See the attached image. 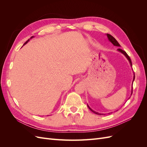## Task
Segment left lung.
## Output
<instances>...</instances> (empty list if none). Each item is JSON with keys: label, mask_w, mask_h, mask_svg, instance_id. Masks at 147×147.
Listing matches in <instances>:
<instances>
[{"label": "left lung", "mask_w": 147, "mask_h": 147, "mask_svg": "<svg viewBox=\"0 0 147 147\" xmlns=\"http://www.w3.org/2000/svg\"><path fill=\"white\" fill-rule=\"evenodd\" d=\"M106 35H107V37H108L109 40L111 43H112L114 46L118 47H121V46H120L119 44V43L117 42V40L115 39L113 36H112V35H110V34H107ZM117 50H118L119 52L121 53L122 54H123L124 56H126V58L127 59V60L129 61V63H130L131 66H132V62H131V59H130L129 56L127 55V53H126L125 51H123V50H121V49H120V48H118ZM134 79H135V75H134V78H133L132 83H133V82L134 81ZM132 90H131V95H132ZM88 108L90 109V110H91L93 113H96V114H97V115H103V113H98V112H95V111H94L93 110H92V109L90 107H89V105H88Z\"/></svg>", "instance_id": "1"}]
</instances>
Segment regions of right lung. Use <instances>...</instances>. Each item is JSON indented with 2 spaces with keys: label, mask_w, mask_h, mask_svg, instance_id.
Instances as JSON below:
<instances>
[{
  "label": "right lung",
  "mask_w": 147,
  "mask_h": 147,
  "mask_svg": "<svg viewBox=\"0 0 147 147\" xmlns=\"http://www.w3.org/2000/svg\"><path fill=\"white\" fill-rule=\"evenodd\" d=\"M34 36H32V37H30V39H31V38H34ZM30 39H29V40H27V41H26V42H25V43H24V45H26V43H28V42H29V40H30Z\"/></svg>",
  "instance_id": "obj_1"
}]
</instances>
